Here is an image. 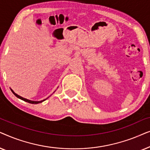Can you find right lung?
<instances>
[{
  "label": "right lung",
  "mask_w": 150,
  "mask_h": 150,
  "mask_svg": "<svg viewBox=\"0 0 150 150\" xmlns=\"http://www.w3.org/2000/svg\"><path fill=\"white\" fill-rule=\"evenodd\" d=\"M10 89H11V88H10ZM11 91H12V93H13L14 94V95H15V96H16V97L19 98V99L22 100H24V101H25V102H28V103H30V104H39V103H42V102L45 101V100H47V99H48V98H49V97H48V98H47L46 99H45V100H41V101H33V100H28V99H26V98H24L21 97V96H20L18 95L17 93H16L15 92H14V91H13V90H12L11 89ZM54 92H55V91H54Z\"/></svg>",
  "instance_id": "add662e5"
}]
</instances>
